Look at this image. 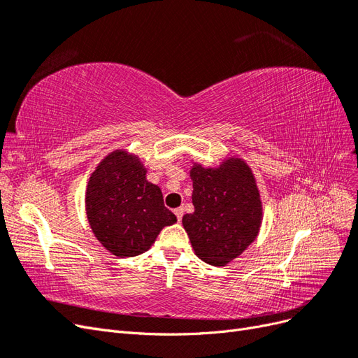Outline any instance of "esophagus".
Wrapping results in <instances>:
<instances>
[{
	"mask_svg": "<svg viewBox=\"0 0 358 358\" xmlns=\"http://www.w3.org/2000/svg\"><path fill=\"white\" fill-rule=\"evenodd\" d=\"M175 215H176V218H178V221L180 222V220H182V216H183V208H178V209H175Z\"/></svg>",
	"mask_w": 358,
	"mask_h": 358,
	"instance_id": "esophagus-1",
	"label": "esophagus"
}]
</instances>
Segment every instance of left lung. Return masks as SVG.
Returning <instances> with one entry per match:
<instances>
[{"instance_id": "8db88e82", "label": "left lung", "mask_w": 358, "mask_h": 358, "mask_svg": "<svg viewBox=\"0 0 358 358\" xmlns=\"http://www.w3.org/2000/svg\"><path fill=\"white\" fill-rule=\"evenodd\" d=\"M194 212L182 224L204 263L224 266L252 243L262 224V201L249 167L229 159L220 169L191 170Z\"/></svg>"}]
</instances>
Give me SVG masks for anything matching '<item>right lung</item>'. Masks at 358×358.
<instances>
[{"label":"right lung","mask_w":358,"mask_h":358,"mask_svg":"<svg viewBox=\"0 0 358 358\" xmlns=\"http://www.w3.org/2000/svg\"><path fill=\"white\" fill-rule=\"evenodd\" d=\"M85 201L94 234L116 257L143 254L162 227L176 222L161 189L146 180L143 166L124 150L106 157L96 167Z\"/></svg>","instance_id":"right-lung-1"}]
</instances>
